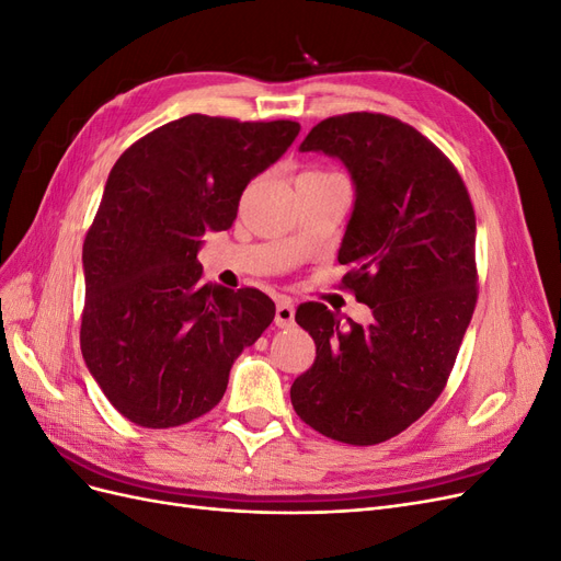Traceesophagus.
<instances>
[{
	"mask_svg": "<svg viewBox=\"0 0 561 561\" xmlns=\"http://www.w3.org/2000/svg\"><path fill=\"white\" fill-rule=\"evenodd\" d=\"M293 322H295V304L287 297H280L276 304V325L290 328Z\"/></svg>",
	"mask_w": 561,
	"mask_h": 561,
	"instance_id": "esophagus-1",
	"label": "esophagus"
}]
</instances>
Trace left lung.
<instances>
[{
  "label": "left lung",
  "mask_w": 561,
  "mask_h": 561,
  "mask_svg": "<svg viewBox=\"0 0 561 561\" xmlns=\"http://www.w3.org/2000/svg\"><path fill=\"white\" fill-rule=\"evenodd\" d=\"M299 151L346 165L355 186L339 264L371 309L369 325L301 304L295 320L316 342L290 398L304 423L346 445H379L443 393L478 301L474 210L451 161L400 118L330 116Z\"/></svg>",
  "instance_id": "obj_1"
}]
</instances>
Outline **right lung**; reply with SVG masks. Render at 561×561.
<instances>
[{"instance_id":"obj_1","label":"right lung","mask_w":561,"mask_h":561,"mask_svg":"<svg viewBox=\"0 0 561 561\" xmlns=\"http://www.w3.org/2000/svg\"><path fill=\"white\" fill-rule=\"evenodd\" d=\"M297 135V122L190 114L114 163L83 241L81 353L128 421L173 428L210 412L233 360L274 320V301L254 287L203 283L196 254Z\"/></svg>"}]
</instances>
